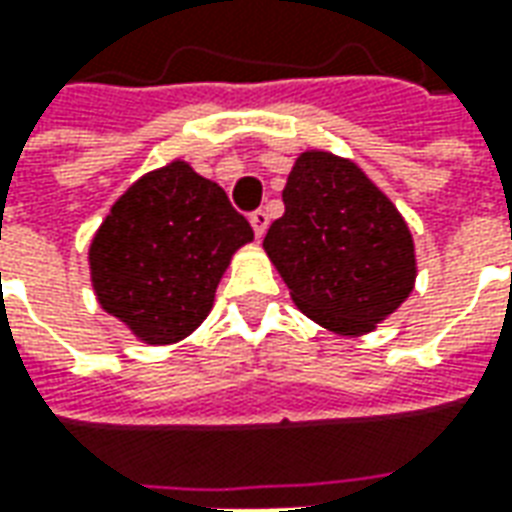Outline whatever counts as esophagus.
<instances>
[{"label": "esophagus", "instance_id": "1", "mask_svg": "<svg viewBox=\"0 0 512 512\" xmlns=\"http://www.w3.org/2000/svg\"><path fill=\"white\" fill-rule=\"evenodd\" d=\"M249 224H252V230H255L257 238H263V233H266V227H268V213L255 211L252 216H249Z\"/></svg>", "mask_w": 512, "mask_h": 512}]
</instances>
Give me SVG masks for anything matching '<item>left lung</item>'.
<instances>
[{
	"label": "left lung",
	"mask_w": 512,
	"mask_h": 512,
	"mask_svg": "<svg viewBox=\"0 0 512 512\" xmlns=\"http://www.w3.org/2000/svg\"><path fill=\"white\" fill-rule=\"evenodd\" d=\"M263 249L307 318L359 337L408 299L414 238L392 200L348 158L307 150L282 191Z\"/></svg>",
	"instance_id": "8db88e82"
}]
</instances>
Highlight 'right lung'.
I'll return each instance as SVG.
<instances>
[{"label":"right lung","instance_id":"obj_1","mask_svg":"<svg viewBox=\"0 0 512 512\" xmlns=\"http://www.w3.org/2000/svg\"><path fill=\"white\" fill-rule=\"evenodd\" d=\"M252 238L219 183L172 161L136 180L98 227L95 296L142 343H178L208 318L230 257Z\"/></svg>","mask_w":512,"mask_h":512}]
</instances>
